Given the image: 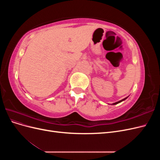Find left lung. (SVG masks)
Here are the masks:
<instances>
[{"mask_svg":"<svg viewBox=\"0 0 160 160\" xmlns=\"http://www.w3.org/2000/svg\"><path fill=\"white\" fill-rule=\"evenodd\" d=\"M125 99H127V98H125V99H122V100H121V101H118V102H116V103H113V105H115V104H118V103H120L121 101H123V100H125Z\"/></svg>","mask_w":160,"mask_h":160,"instance_id":"obj_1","label":"left lung"}]
</instances>
